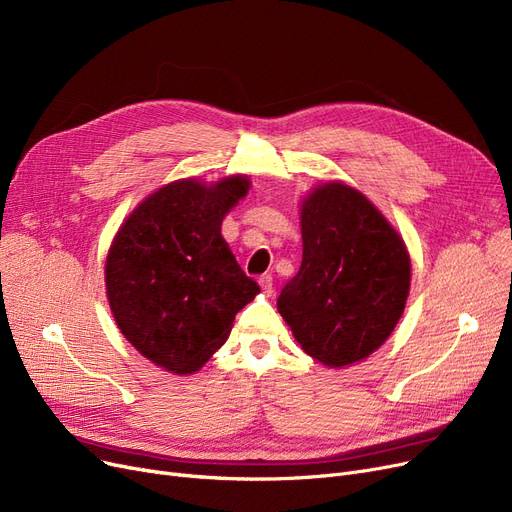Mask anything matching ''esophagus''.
Masks as SVG:
<instances>
[{
  "mask_svg": "<svg viewBox=\"0 0 512 512\" xmlns=\"http://www.w3.org/2000/svg\"><path fill=\"white\" fill-rule=\"evenodd\" d=\"M259 286H261V290L267 294V297H270V294L274 292V278H272L270 274H263V276L259 278Z\"/></svg>",
  "mask_w": 512,
  "mask_h": 512,
  "instance_id": "obj_1",
  "label": "esophagus"
}]
</instances>
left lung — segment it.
Segmentation results:
<instances>
[{
  "label": "left lung",
  "mask_w": 512,
  "mask_h": 512,
  "mask_svg": "<svg viewBox=\"0 0 512 512\" xmlns=\"http://www.w3.org/2000/svg\"><path fill=\"white\" fill-rule=\"evenodd\" d=\"M303 261L278 311L303 351L326 367L359 363L405 313L411 257L405 240L355 186L317 184L301 201Z\"/></svg>",
  "instance_id": "1"
}]
</instances>
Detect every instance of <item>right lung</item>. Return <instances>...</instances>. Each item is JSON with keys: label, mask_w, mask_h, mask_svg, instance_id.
I'll list each match as a JSON object with an SVG mask.
<instances>
[{"label": "right lung", "mask_w": 512, "mask_h": 512, "mask_svg": "<svg viewBox=\"0 0 512 512\" xmlns=\"http://www.w3.org/2000/svg\"><path fill=\"white\" fill-rule=\"evenodd\" d=\"M251 180L159 186L118 228L105 259V292L124 338L174 375L199 371L228 340L234 315L259 286L222 236L226 213Z\"/></svg>", "instance_id": "1"}]
</instances>
